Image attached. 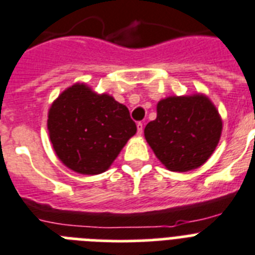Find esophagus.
Masks as SVG:
<instances>
[{
	"mask_svg": "<svg viewBox=\"0 0 255 255\" xmlns=\"http://www.w3.org/2000/svg\"><path fill=\"white\" fill-rule=\"evenodd\" d=\"M142 132H144V124H142L141 122H138V123H137V133L142 134Z\"/></svg>",
	"mask_w": 255,
	"mask_h": 255,
	"instance_id": "34e87169",
	"label": "esophagus"
}]
</instances>
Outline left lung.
<instances>
[{
    "instance_id": "1",
    "label": "left lung",
    "mask_w": 255,
    "mask_h": 255,
    "mask_svg": "<svg viewBox=\"0 0 255 255\" xmlns=\"http://www.w3.org/2000/svg\"><path fill=\"white\" fill-rule=\"evenodd\" d=\"M223 123L204 95L170 97L157 105V118L144 134L157 158L171 171L199 167L214 153Z\"/></svg>"
}]
</instances>
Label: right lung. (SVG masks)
Masks as SVG:
<instances>
[{
	"mask_svg": "<svg viewBox=\"0 0 255 255\" xmlns=\"http://www.w3.org/2000/svg\"><path fill=\"white\" fill-rule=\"evenodd\" d=\"M49 138L61 162L80 174H101L137 131L124 105L73 85L48 113Z\"/></svg>",
	"mask_w": 255,
	"mask_h": 255,
	"instance_id": "1",
	"label": "right lung"
}]
</instances>
